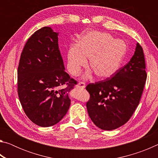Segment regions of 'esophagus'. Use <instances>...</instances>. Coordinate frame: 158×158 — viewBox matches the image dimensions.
Listing matches in <instances>:
<instances>
[{
    "label": "esophagus",
    "mask_w": 158,
    "mask_h": 158,
    "mask_svg": "<svg viewBox=\"0 0 158 158\" xmlns=\"http://www.w3.org/2000/svg\"><path fill=\"white\" fill-rule=\"evenodd\" d=\"M77 86H78L79 88H81V89H84L85 86V84L84 82L81 81V82H79L78 84H77Z\"/></svg>",
    "instance_id": "34e87169"
}]
</instances>
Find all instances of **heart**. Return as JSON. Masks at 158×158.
<instances>
[{
  "mask_svg": "<svg viewBox=\"0 0 158 158\" xmlns=\"http://www.w3.org/2000/svg\"><path fill=\"white\" fill-rule=\"evenodd\" d=\"M127 52L125 42L115 39L111 34L91 31L79 37L77 44L69 47L67 58L68 68L74 76L81 73L82 68L89 65L96 76L109 78L116 74L125 59Z\"/></svg>",
  "mask_w": 158,
  "mask_h": 158,
  "instance_id": "b5f03b06",
  "label": "heart"
}]
</instances>
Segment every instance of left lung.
Listing matches in <instances>:
<instances>
[{
  "instance_id": "obj_1",
  "label": "left lung",
  "mask_w": 158,
  "mask_h": 158,
  "mask_svg": "<svg viewBox=\"0 0 158 158\" xmlns=\"http://www.w3.org/2000/svg\"><path fill=\"white\" fill-rule=\"evenodd\" d=\"M146 78L143 51L137 44L129 63L116 74L88 84L90 99L86 107L96 126L112 130L126 123L139 104Z\"/></svg>"
}]
</instances>
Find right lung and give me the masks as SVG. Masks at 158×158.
<instances>
[{
    "mask_svg": "<svg viewBox=\"0 0 158 158\" xmlns=\"http://www.w3.org/2000/svg\"><path fill=\"white\" fill-rule=\"evenodd\" d=\"M77 81L65 71L58 33L43 27L32 35L21 53L17 92L26 116L39 126L58 123L68 112V93Z\"/></svg>",
    "mask_w": 158,
    "mask_h": 158,
    "instance_id": "add662e5",
    "label": "right lung"
}]
</instances>
